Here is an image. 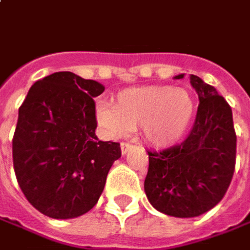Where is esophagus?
<instances>
[{
    "label": "esophagus",
    "mask_w": 250,
    "mask_h": 250,
    "mask_svg": "<svg viewBox=\"0 0 250 250\" xmlns=\"http://www.w3.org/2000/svg\"><path fill=\"white\" fill-rule=\"evenodd\" d=\"M120 149H122V154H125L131 150L132 145L131 144H128V142H122V144H120Z\"/></svg>",
    "instance_id": "1"
}]
</instances>
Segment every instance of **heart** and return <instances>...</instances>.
I'll return each instance as SVG.
<instances>
[{"label": "heart", "mask_w": 250, "mask_h": 250, "mask_svg": "<svg viewBox=\"0 0 250 250\" xmlns=\"http://www.w3.org/2000/svg\"><path fill=\"white\" fill-rule=\"evenodd\" d=\"M194 113L196 101L189 90L163 84L122 90L113 106L100 104L96 108L98 125L111 137H123L139 127L142 138L154 147L176 144Z\"/></svg>", "instance_id": "b5f03b06"}]
</instances>
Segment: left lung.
Here are the masks:
<instances>
[{
  "instance_id": "8db88e82",
  "label": "left lung",
  "mask_w": 250,
  "mask_h": 250,
  "mask_svg": "<svg viewBox=\"0 0 250 250\" xmlns=\"http://www.w3.org/2000/svg\"><path fill=\"white\" fill-rule=\"evenodd\" d=\"M190 83L200 100L193 128L182 144L147 152L144 183L153 208L175 218H194L212 209L225 197L235 168L237 135L230 105L201 78L190 75Z\"/></svg>"
}]
</instances>
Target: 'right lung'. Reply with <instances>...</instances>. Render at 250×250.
Returning <instances> with one entry per match:
<instances>
[{"mask_svg": "<svg viewBox=\"0 0 250 250\" xmlns=\"http://www.w3.org/2000/svg\"><path fill=\"white\" fill-rule=\"evenodd\" d=\"M101 83L72 72L37 81L19 108L13 168L28 203L53 219L78 218L98 201L120 144L96 135Z\"/></svg>", "mask_w": 250, "mask_h": 250, "instance_id": "add662e5", "label": "right lung"}]
</instances>
